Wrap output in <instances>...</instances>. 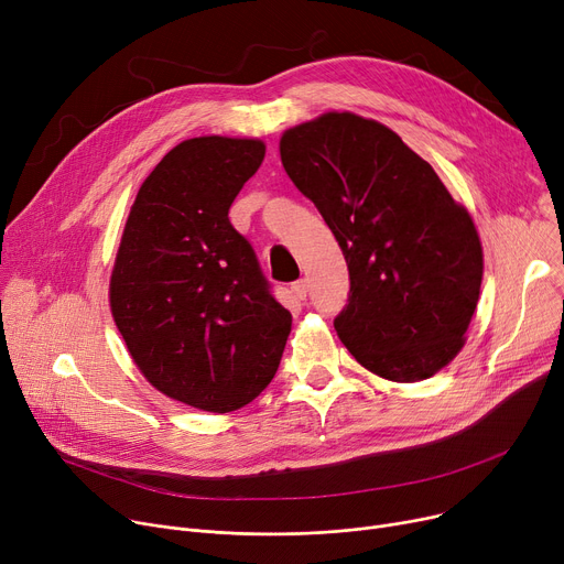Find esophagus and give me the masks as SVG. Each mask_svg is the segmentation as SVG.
Wrapping results in <instances>:
<instances>
[{"mask_svg": "<svg viewBox=\"0 0 564 564\" xmlns=\"http://www.w3.org/2000/svg\"><path fill=\"white\" fill-rule=\"evenodd\" d=\"M291 293L297 297V301H305L307 297V282L305 280H297L291 284Z\"/></svg>", "mask_w": 564, "mask_h": 564, "instance_id": "esophagus-1", "label": "esophagus"}]
</instances>
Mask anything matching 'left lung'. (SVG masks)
I'll return each instance as SVG.
<instances>
[{
  "label": "left lung",
  "instance_id": "1",
  "mask_svg": "<svg viewBox=\"0 0 564 564\" xmlns=\"http://www.w3.org/2000/svg\"><path fill=\"white\" fill-rule=\"evenodd\" d=\"M280 156L346 257L344 346L393 382L435 376L465 346L480 295L469 212L395 131L348 111L286 129Z\"/></svg>",
  "mask_w": 564,
  "mask_h": 564
}]
</instances>
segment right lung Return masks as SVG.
I'll return each instance as SVG.
<instances>
[{
  "label": "right lung",
  "mask_w": 564,
  "mask_h": 564,
  "mask_svg": "<svg viewBox=\"0 0 564 564\" xmlns=\"http://www.w3.org/2000/svg\"><path fill=\"white\" fill-rule=\"evenodd\" d=\"M257 139L175 145L141 184L111 273V314L152 387L205 412H235L269 387L291 333L229 207L257 173Z\"/></svg>",
  "instance_id": "obj_1"
}]
</instances>
